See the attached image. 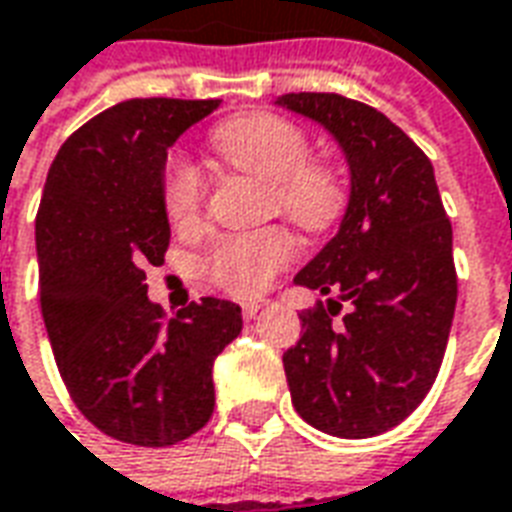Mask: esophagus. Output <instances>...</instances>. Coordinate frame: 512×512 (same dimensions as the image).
Instances as JSON below:
<instances>
[{"instance_id":"1","label":"esophagus","mask_w":512,"mask_h":512,"mask_svg":"<svg viewBox=\"0 0 512 512\" xmlns=\"http://www.w3.org/2000/svg\"><path fill=\"white\" fill-rule=\"evenodd\" d=\"M261 308H264V302H242V316H245V319H253Z\"/></svg>"}]
</instances>
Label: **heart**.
<instances>
[{"label":"heart","instance_id":"b5f03b06","mask_svg":"<svg viewBox=\"0 0 512 512\" xmlns=\"http://www.w3.org/2000/svg\"><path fill=\"white\" fill-rule=\"evenodd\" d=\"M212 149L231 169L267 182L272 210L305 231H330L352 204V182L330 158L311 155L308 130L270 111H248L212 130ZM207 182L188 158L171 155L160 174V201L174 226H193L204 207ZM294 256L292 234L270 226L226 234L212 245L207 270L220 289L253 297Z\"/></svg>","mask_w":512,"mask_h":512}]
</instances>
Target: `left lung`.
<instances>
[{
    "mask_svg": "<svg viewBox=\"0 0 512 512\" xmlns=\"http://www.w3.org/2000/svg\"><path fill=\"white\" fill-rule=\"evenodd\" d=\"M278 103L330 130L352 169L341 229L294 283L338 294L353 311L338 325L340 300L300 313V341L283 352L292 404L324 434H384L423 404L453 324V226L434 166L404 130L360 100L289 92Z\"/></svg>",
    "mask_w": 512,
    "mask_h": 512,
    "instance_id": "obj_1",
    "label": "left lung"
}]
</instances>
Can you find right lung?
I'll return each instance as SVG.
<instances>
[{"instance_id": "add662e5", "label": "right lung", "mask_w": 512, "mask_h": 512, "mask_svg": "<svg viewBox=\"0 0 512 512\" xmlns=\"http://www.w3.org/2000/svg\"><path fill=\"white\" fill-rule=\"evenodd\" d=\"M218 100L136 98L67 138L37 207L40 308L73 404L119 442L169 447L215 409L212 363L242 330L240 305L201 297L166 319L147 297L163 264L166 152Z\"/></svg>"}]
</instances>
